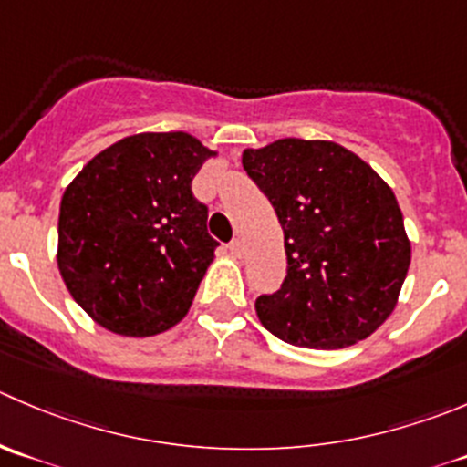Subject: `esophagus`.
<instances>
[{"label":"esophagus","mask_w":467,"mask_h":467,"mask_svg":"<svg viewBox=\"0 0 467 467\" xmlns=\"http://www.w3.org/2000/svg\"><path fill=\"white\" fill-rule=\"evenodd\" d=\"M228 248H230V253H233L234 257H242L244 255V242H242V239H233Z\"/></svg>","instance_id":"1"}]
</instances>
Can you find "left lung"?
Returning <instances> with one entry per match:
<instances>
[{
    "label": "left lung",
    "instance_id": "1",
    "mask_svg": "<svg viewBox=\"0 0 467 467\" xmlns=\"http://www.w3.org/2000/svg\"><path fill=\"white\" fill-rule=\"evenodd\" d=\"M244 171L285 234L287 275L255 301L266 330L307 348L369 337L400 298L410 242L381 175L335 141L278 139L246 148Z\"/></svg>",
    "mask_w": 467,
    "mask_h": 467
}]
</instances>
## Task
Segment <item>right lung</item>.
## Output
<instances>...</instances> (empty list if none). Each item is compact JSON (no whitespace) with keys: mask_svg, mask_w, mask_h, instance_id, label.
Instances as JSON below:
<instances>
[{"mask_svg":"<svg viewBox=\"0 0 467 467\" xmlns=\"http://www.w3.org/2000/svg\"><path fill=\"white\" fill-rule=\"evenodd\" d=\"M210 157L187 132H143L104 148L67 184L57 262L95 324L148 337L187 315L219 246L192 193Z\"/></svg>","mask_w":467,"mask_h":467,"instance_id":"obj_1","label":"right lung"}]
</instances>
